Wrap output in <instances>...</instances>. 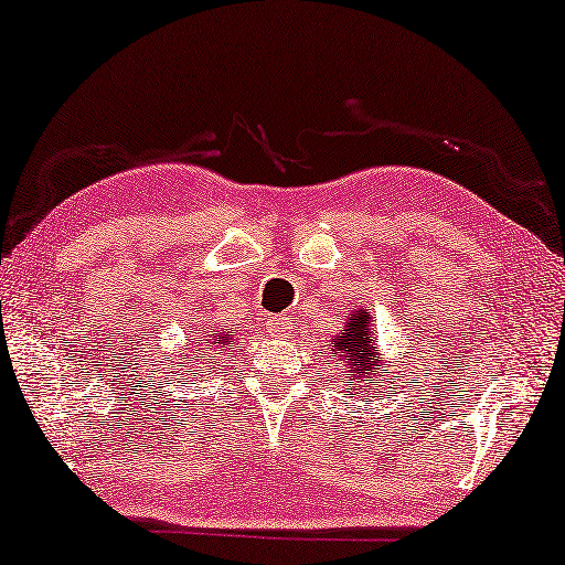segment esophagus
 <instances>
[{
  "mask_svg": "<svg viewBox=\"0 0 565 565\" xmlns=\"http://www.w3.org/2000/svg\"><path fill=\"white\" fill-rule=\"evenodd\" d=\"M266 328H268V333L273 338H287V335H290L292 321H290V316H285V313L282 316H273V319H268Z\"/></svg>",
  "mask_w": 565,
  "mask_h": 565,
  "instance_id": "esophagus-1",
  "label": "esophagus"
}]
</instances>
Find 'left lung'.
<instances>
[{
	"instance_id": "left-lung-1",
	"label": "left lung",
	"mask_w": 565,
	"mask_h": 565,
	"mask_svg": "<svg viewBox=\"0 0 565 565\" xmlns=\"http://www.w3.org/2000/svg\"><path fill=\"white\" fill-rule=\"evenodd\" d=\"M374 319L376 316H371L366 307L354 309L345 319L342 333L328 340L330 360L342 364V395L348 397L362 393L364 401H369V395H376L383 381L391 376L388 360L381 352L374 323H371Z\"/></svg>"
}]
</instances>
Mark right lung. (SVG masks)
Segmentation results:
<instances>
[{"instance_id":"1","label":"right lung","mask_w":565,"mask_h":565,"mask_svg":"<svg viewBox=\"0 0 565 565\" xmlns=\"http://www.w3.org/2000/svg\"><path fill=\"white\" fill-rule=\"evenodd\" d=\"M189 333H191V330H189ZM199 337L202 338L201 341L198 340ZM232 345H235V338H232V328H223V330H217V328H209V330H205V328H203V335H194V338H191L186 350L201 354V352L220 350V348H232ZM184 360L191 362V360H194V354H184Z\"/></svg>"}]
</instances>
